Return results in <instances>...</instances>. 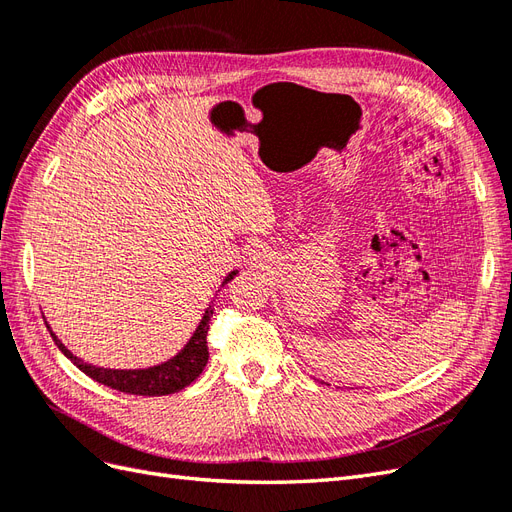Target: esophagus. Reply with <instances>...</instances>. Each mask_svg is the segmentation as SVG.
<instances>
[{
	"label": "esophagus",
	"mask_w": 512,
	"mask_h": 512,
	"mask_svg": "<svg viewBox=\"0 0 512 512\" xmlns=\"http://www.w3.org/2000/svg\"><path fill=\"white\" fill-rule=\"evenodd\" d=\"M254 254H260V250H256V252H254Z\"/></svg>",
	"instance_id": "34e87169"
}]
</instances>
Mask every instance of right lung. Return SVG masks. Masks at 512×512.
<instances>
[{
    "label": "right lung",
    "instance_id": "obj_1",
    "mask_svg": "<svg viewBox=\"0 0 512 512\" xmlns=\"http://www.w3.org/2000/svg\"><path fill=\"white\" fill-rule=\"evenodd\" d=\"M237 275V271H232L226 280L230 282L232 277ZM213 316V309L209 305V309L205 312L203 320H200L198 329L194 331L192 339L188 342L177 356L173 359L156 365V367H149V369H104V367H94L89 363H83L81 359H76V356L59 342L55 337V333H51V337L55 339L57 348L64 352L68 359L79 367L83 374H87L89 378H94L96 382L108 386V389H115L121 393H128V395H149V397H158V395H170V393H177L185 386L192 384L200 374H203V369L209 361V348H207V331H209V320ZM49 329V327H46Z\"/></svg>",
    "mask_w": 512,
    "mask_h": 512
}]
</instances>
